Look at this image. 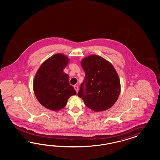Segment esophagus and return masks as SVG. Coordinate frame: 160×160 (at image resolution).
Wrapping results in <instances>:
<instances>
[{
	"instance_id": "1",
	"label": "esophagus",
	"mask_w": 160,
	"mask_h": 160,
	"mask_svg": "<svg viewBox=\"0 0 160 160\" xmlns=\"http://www.w3.org/2000/svg\"><path fill=\"white\" fill-rule=\"evenodd\" d=\"M74 89H75L76 92L78 93V86H74Z\"/></svg>"
}]
</instances>
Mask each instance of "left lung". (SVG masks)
Here are the masks:
<instances>
[{
	"label": "left lung",
	"mask_w": 160,
	"mask_h": 160,
	"mask_svg": "<svg viewBox=\"0 0 160 160\" xmlns=\"http://www.w3.org/2000/svg\"><path fill=\"white\" fill-rule=\"evenodd\" d=\"M81 65L85 78L78 96L94 112L110 108L121 92L120 81L114 66L105 58L96 54L82 58Z\"/></svg>",
	"instance_id": "left-lung-1"
}]
</instances>
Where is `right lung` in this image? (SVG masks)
<instances>
[{
	"label": "right lung",
	"mask_w": 160,
	"mask_h": 160,
	"mask_svg": "<svg viewBox=\"0 0 160 160\" xmlns=\"http://www.w3.org/2000/svg\"><path fill=\"white\" fill-rule=\"evenodd\" d=\"M69 61L66 55L54 54L41 64L34 76L33 90L39 102L48 110L59 111L66 106L68 98L76 95L63 72Z\"/></svg>",
	"instance_id": "obj_1"
}]
</instances>
